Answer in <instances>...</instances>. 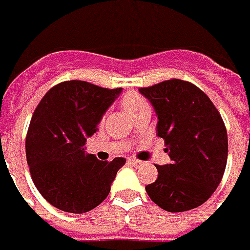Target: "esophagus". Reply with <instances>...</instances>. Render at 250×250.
I'll use <instances>...</instances> for the list:
<instances>
[{
  "mask_svg": "<svg viewBox=\"0 0 250 250\" xmlns=\"http://www.w3.org/2000/svg\"><path fill=\"white\" fill-rule=\"evenodd\" d=\"M128 162L132 164V166H134V167H141L144 163L140 162V160H136V159H128Z\"/></svg>",
  "mask_w": 250,
  "mask_h": 250,
  "instance_id": "34e87169",
  "label": "esophagus"
}]
</instances>
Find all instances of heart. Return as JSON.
<instances>
[{
	"label": "heart",
	"instance_id": "1",
	"mask_svg": "<svg viewBox=\"0 0 250 250\" xmlns=\"http://www.w3.org/2000/svg\"><path fill=\"white\" fill-rule=\"evenodd\" d=\"M122 104H124L125 110L128 111V113H132V111L136 110V109H139L140 106L146 105V101H145L144 98H141L139 94L128 93L124 97Z\"/></svg>",
	"mask_w": 250,
	"mask_h": 250
}]
</instances>
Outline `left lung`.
I'll return each instance as SVG.
<instances>
[{
	"instance_id": "1",
	"label": "left lung",
	"mask_w": 250,
	"mask_h": 250,
	"mask_svg": "<svg viewBox=\"0 0 250 250\" xmlns=\"http://www.w3.org/2000/svg\"><path fill=\"white\" fill-rule=\"evenodd\" d=\"M156 111V134L169 164L157 166L146 194L163 210L180 213L201 206L221 183L228 160L222 117L195 84L169 79L139 90Z\"/></svg>"
}]
</instances>
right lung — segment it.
<instances>
[{"label": "right lung", "mask_w": 250, "mask_h": 250, "mask_svg": "<svg viewBox=\"0 0 250 250\" xmlns=\"http://www.w3.org/2000/svg\"><path fill=\"white\" fill-rule=\"evenodd\" d=\"M121 91L67 81L51 88L36 107L25 140L26 162L39 192L56 208L82 214L109 195L126 160H98L84 144Z\"/></svg>", "instance_id": "right-lung-1"}]
</instances>
